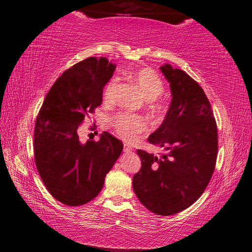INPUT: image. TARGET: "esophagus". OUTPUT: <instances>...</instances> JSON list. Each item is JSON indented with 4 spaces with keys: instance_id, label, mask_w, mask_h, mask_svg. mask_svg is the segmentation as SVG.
Returning a JSON list of instances; mask_svg holds the SVG:
<instances>
[{
    "instance_id": "obj_1",
    "label": "esophagus",
    "mask_w": 252,
    "mask_h": 252,
    "mask_svg": "<svg viewBox=\"0 0 252 252\" xmlns=\"http://www.w3.org/2000/svg\"><path fill=\"white\" fill-rule=\"evenodd\" d=\"M123 151H125V153H131L133 151V148L131 145H129V144H125V148H123Z\"/></svg>"
}]
</instances>
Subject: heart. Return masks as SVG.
Listing matches in <instances>:
<instances>
[{
  "instance_id": "b5f03b06",
  "label": "heart",
  "mask_w": 252,
  "mask_h": 252,
  "mask_svg": "<svg viewBox=\"0 0 252 252\" xmlns=\"http://www.w3.org/2000/svg\"><path fill=\"white\" fill-rule=\"evenodd\" d=\"M130 77L133 83L141 91L144 97L151 101L153 108L156 110H161L162 105L156 99V97L163 92V82L161 78L159 77V74L156 71H154L153 69L142 68L132 72ZM116 84V78H112L107 83L104 91V97L106 100L111 99ZM112 125H114L118 134L129 142L136 140L138 134L145 130L147 126L146 120L142 116L126 114V112H120V114L116 115Z\"/></svg>"
}]
</instances>
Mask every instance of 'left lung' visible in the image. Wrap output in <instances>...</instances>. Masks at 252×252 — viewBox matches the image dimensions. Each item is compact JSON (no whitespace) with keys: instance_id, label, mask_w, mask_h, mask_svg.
Returning a JSON list of instances; mask_svg holds the SVG:
<instances>
[{"instance_id":"obj_1","label":"left lung","mask_w":252,"mask_h":252,"mask_svg":"<svg viewBox=\"0 0 252 252\" xmlns=\"http://www.w3.org/2000/svg\"><path fill=\"white\" fill-rule=\"evenodd\" d=\"M160 70L170 83L172 99L148 142L167 153L157 157L137 149L142 167L133 176V189L149 211L172 216L191 206L210 182L218 156V129L200 85L169 63Z\"/></svg>"}]
</instances>
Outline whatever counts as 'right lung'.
<instances>
[{
	"label": "right lung",
	"mask_w": 252,
	"mask_h": 252,
	"mask_svg": "<svg viewBox=\"0 0 252 252\" xmlns=\"http://www.w3.org/2000/svg\"><path fill=\"white\" fill-rule=\"evenodd\" d=\"M106 57H89L58 78L46 94L34 127V160L50 194L67 206H82L99 194L106 174L123 144L104 132L99 141L79 140L84 118L103 100V89L114 74Z\"/></svg>",
	"instance_id": "1"
}]
</instances>
